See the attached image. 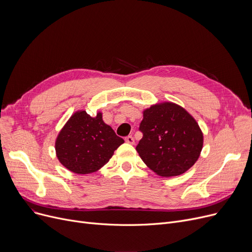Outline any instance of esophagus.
I'll list each match as a JSON object with an SVG mask.
<instances>
[{
	"label": "esophagus",
	"instance_id": "obj_1",
	"mask_svg": "<svg viewBox=\"0 0 252 252\" xmlns=\"http://www.w3.org/2000/svg\"><path fill=\"white\" fill-rule=\"evenodd\" d=\"M126 143H128V144H131V145H133V144H135V139L133 138V137H131V136H127V137H126Z\"/></svg>",
	"mask_w": 252,
	"mask_h": 252
}]
</instances>
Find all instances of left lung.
<instances>
[{
  "label": "left lung",
  "instance_id": "left-lung-1",
  "mask_svg": "<svg viewBox=\"0 0 252 252\" xmlns=\"http://www.w3.org/2000/svg\"><path fill=\"white\" fill-rule=\"evenodd\" d=\"M139 129L143 138L136 150L158 176L170 178L186 173L200 156L202 130L195 118L176 103H157L145 109Z\"/></svg>",
  "mask_w": 252,
  "mask_h": 252
}]
</instances>
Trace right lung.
Wrapping results in <instances>:
<instances>
[{"label": "right lung", "instance_id": "1", "mask_svg": "<svg viewBox=\"0 0 252 252\" xmlns=\"http://www.w3.org/2000/svg\"><path fill=\"white\" fill-rule=\"evenodd\" d=\"M125 143L112 127L85 110L73 113L64 125L55 142L60 163L77 175L95 173L109 161L114 151Z\"/></svg>", "mask_w": 252, "mask_h": 252}]
</instances>
